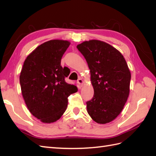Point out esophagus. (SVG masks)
Wrapping results in <instances>:
<instances>
[{
	"label": "esophagus",
	"mask_w": 156,
	"mask_h": 156,
	"mask_svg": "<svg viewBox=\"0 0 156 156\" xmlns=\"http://www.w3.org/2000/svg\"><path fill=\"white\" fill-rule=\"evenodd\" d=\"M77 83L79 84L80 86L82 87L83 84V80L82 79H79L77 80Z\"/></svg>",
	"instance_id": "esophagus-1"
}]
</instances>
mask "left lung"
I'll return each instance as SVG.
<instances>
[{
    "label": "left lung",
    "instance_id": "obj_1",
    "mask_svg": "<svg viewBox=\"0 0 156 156\" xmlns=\"http://www.w3.org/2000/svg\"><path fill=\"white\" fill-rule=\"evenodd\" d=\"M77 48L87 60L94 91L87 102V112L97 123H109L129 96L131 73L126 61L119 51L102 41H85Z\"/></svg>",
    "mask_w": 156,
    "mask_h": 156
}]
</instances>
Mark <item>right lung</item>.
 <instances>
[{
	"label": "right lung",
	"mask_w": 156,
	"mask_h": 156,
	"mask_svg": "<svg viewBox=\"0 0 156 156\" xmlns=\"http://www.w3.org/2000/svg\"><path fill=\"white\" fill-rule=\"evenodd\" d=\"M69 45L67 40L46 41L27 56L23 66L20 81L23 99L31 114L44 123L58 120L66 110L68 96L78 90L65 81L69 72L60 65Z\"/></svg>",
	"instance_id": "obj_1"
}]
</instances>
